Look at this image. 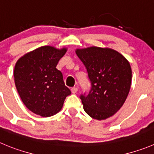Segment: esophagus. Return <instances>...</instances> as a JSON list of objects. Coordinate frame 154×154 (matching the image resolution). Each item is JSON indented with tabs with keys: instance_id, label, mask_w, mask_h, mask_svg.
Here are the masks:
<instances>
[{
	"instance_id": "esophagus-1",
	"label": "esophagus",
	"mask_w": 154,
	"mask_h": 154,
	"mask_svg": "<svg viewBox=\"0 0 154 154\" xmlns=\"http://www.w3.org/2000/svg\"><path fill=\"white\" fill-rule=\"evenodd\" d=\"M77 92V87H73V88H71V93H76Z\"/></svg>"
}]
</instances>
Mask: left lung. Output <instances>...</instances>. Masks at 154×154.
Instances as JSON below:
<instances>
[{"mask_svg":"<svg viewBox=\"0 0 154 154\" xmlns=\"http://www.w3.org/2000/svg\"><path fill=\"white\" fill-rule=\"evenodd\" d=\"M78 57L87 68L91 90L80 99L87 114L97 120L114 116L125 102L131 85L128 61L114 49L92 46L77 48Z\"/></svg>","mask_w":154,"mask_h":154,"instance_id":"left-lung-1","label":"left lung"}]
</instances>
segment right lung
<instances>
[{"instance_id":"obj_1","label":"right lung","mask_w":154,"mask_h":154,"mask_svg":"<svg viewBox=\"0 0 154 154\" xmlns=\"http://www.w3.org/2000/svg\"><path fill=\"white\" fill-rule=\"evenodd\" d=\"M67 48L45 45L26 53L15 64L14 82L21 100L29 110L42 117L57 114L71 93L56 68Z\"/></svg>"}]
</instances>
